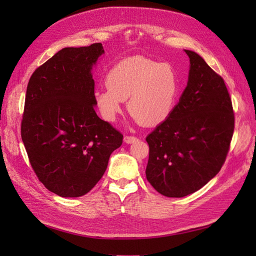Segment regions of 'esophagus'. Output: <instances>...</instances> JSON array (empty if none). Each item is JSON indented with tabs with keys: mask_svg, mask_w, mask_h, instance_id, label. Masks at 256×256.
Listing matches in <instances>:
<instances>
[{
	"mask_svg": "<svg viewBox=\"0 0 256 256\" xmlns=\"http://www.w3.org/2000/svg\"><path fill=\"white\" fill-rule=\"evenodd\" d=\"M138 138L136 136H130V135H125L124 136V142L128 143V144H132L136 142Z\"/></svg>",
	"mask_w": 256,
	"mask_h": 256,
	"instance_id": "obj_1",
	"label": "esophagus"
}]
</instances>
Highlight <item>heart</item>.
I'll list each match as a JSON object with an SVG mask.
<instances>
[{
    "label": "heart",
    "mask_w": 256,
    "mask_h": 256,
    "mask_svg": "<svg viewBox=\"0 0 256 256\" xmlns=\"http://www.w3.org/2000/svg\"><path fill=\"white\" fill-rule=\"evenodd\" d=\"M106 88L96 89L94 103L101 116L114 122L122 101L136 121L153 126L170 116L180 91V79L170 64L144 57L123 59L108 70Z\"/></svg>",
    "instance_id": "obj_1"
}]
</instances>
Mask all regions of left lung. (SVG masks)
Masks as SVG:
<instances>
[{
  "label": "left lung",
  "instance_id": "1",
  "mask_svg": "<svg viewBox=\"0 0 256 256\" xmlns=\"http://www.w3.org/2000/svg\"><path fill=\"white\" fill-rule=\"evenodd\" d=\"M184 52L190 62L186 89L170 116L146 138V178L170 198L194 194L220 172L234 131L224 80L197 52Z\"/></svg>",
  "mask_w": 256,
  "mask_h": 256
}]
</instances>
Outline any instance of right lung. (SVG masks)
<instances>
[{
  "mask_svg": "<svg viewBox=\"0 0 256 256\" xmlns=\"http://www.w3.org/2000/svg\"><path fill=\"white\" fill-rule=\"evenodd\" d=\"M102 54L101 42L62 48L27 84L22 140L40 182L60 197L89 192L123 142L94 111L91 70Z\"/></svg>",
  "mask_w": 256,
  "mask_h": 256,
  "instance_id": "add662e5",
  "label": "right lung"
}]
</instances>
